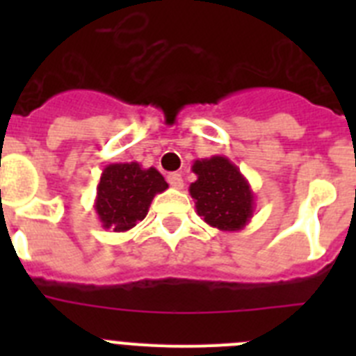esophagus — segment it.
I'll list each match as a JSON object with an SVG mask.
<instances>
[{"instance_id": "obj_1", "label": "esophagus", "mask_w": 356, "mask_h": 356, "mask_svg": "<svg viewBox=\"0 0 356 356\" xmlns=\"http://www.w3.org/2000/svg\"><path fill=\"white\" fill-rule=\"evenodd\" d=\"M168 181L172 188H184V178H181V175H178V172H171V175L168 176Z\"/></svg>"}]
</instances>
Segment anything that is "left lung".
I'll return each mask as SVG.
<instances>
[{
  "label": "left lung",
  "instance_id": "8db88e82",
  "mask_svg": "<svg viewBox=\"0 0 356 356\" xmlns=\"http://www.w3.org/2000/svg\"><path fill=\"white\" fill-rule=\"evenodd\" d=\"M193 172L197 180L191 184L197 216L221 232H238L251 221L254 212V194L250 181L238 168L222 155L200 159Z\"/></svg>",
  "mask_w": 356,
  "mask_h": 356
}]
</instances>
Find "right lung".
I'll return each mask as SVG.
<instances>
[{
  "label": "right lung",
  "mask_w": 356,
  "mask_h": 356,
  "mask_svg": "<svg viewBox=\"0 0 356 356\" xmlns=\"http://www.w3.org/2000/svg\"><path fill=\"white\" fill-rule=\"evenodd\" d=\"M155 168L140 163H108L97 184L94 210L105 229L127 232L146 217L151 201L168 188Z\"/></svg>",
  "instance_id": "1"
}]
</instances>
